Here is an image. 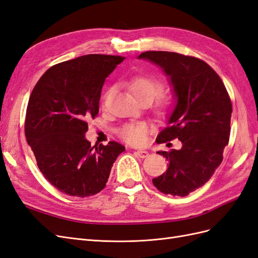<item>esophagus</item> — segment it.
Returning <instances> with one entry per match:
<instances>
[{"instance_id":"esophagus-1","label":"esophagus","mask_w":258,"mask_h":258,"mask_svg":"<svg viewBox=\"0 0 258 258\" xmlns=\"http://www.w3.org/2000/svg\"><path fill=\"white\" fill-rule=\"evenodd\" d=\"M135 154L138 156V157L140 158H146L148 156V152L145 151V150H139V151H136Z\"/></svg>"}]
</instances>
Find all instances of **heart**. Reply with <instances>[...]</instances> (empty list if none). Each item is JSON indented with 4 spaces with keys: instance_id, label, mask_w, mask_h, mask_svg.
Listing matches in <instances>:
<instances>
[{
    "instance_id": "1",
    "label": "heart",
    "mask_w": 258,
    "mask_h": 258,
    "mask_svg": "<svg viewBox=\"0 0 258 258\" xmlns=\"http://www.w3.org/2000/svg\"><path fill=\"white\" fill-rule=\"evenodd\" d=\"M129 89L135 98L141 102V101L148 100L152 101L161 91L162 86L159 82L148 76H138L131 80L128 84ZM112 95V89H108L103 97V106H106L108 100ZM169 105L167 99H162L159 102L160 112H165ZM147 132V126L143 122L127 123L119 130V136L124 141L131 144H142L145 141Z\"/></svg>"
}]
</instances>
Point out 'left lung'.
<instances>
[{"mask_svg":"<svg viewBox=\"0 0 258 258\" xmlns=\"http://www.w3.org/2000/svg\"><path fill=\"white\" fill-rule=\"evenodd\" d=\"M138 59L158 66L168 76L175 99L169 126L158 144L178 139L181 150L159 151L168 169L153 178L163 194L187 196L206 184L223 160L230 135L231 101L221 77L205 61L170 51H145Z\"/></svg>","mask_w":258,"mask_h":258,"instance_id":"1","label":"left lung"}]
</instances>
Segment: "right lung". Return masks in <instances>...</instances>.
<instances>
[{
    "label": "right lung",
    "instance_id": "add662e5",
    "mask_svg": "<svg viewBox=\"0 0 258 258\" xmlns=\"http://www.w3.org/2000/svg\"><path fill=\"white\" fill-rule=\"evenodd\" d=\"M120 56L86 54L46 71L31 93L25 132L37 167L48 182L69 196L102 190L124 146L115 141L91 146L88 120L99 113L103 84Z\"/></svg>",
    "mask_w": 258,
    "mask_h": 258
}]
</instances>
